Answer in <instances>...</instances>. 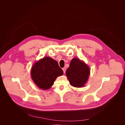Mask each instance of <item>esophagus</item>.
Wrapping results in <instances>:
<instances>
[{
  "label": "esophagus",
  "mask_w": 125,
  "mask_h": 125,
  "mask_svg": "<svg viewBox=\"0 0 125 125\" xmlns=\"http://www.w3.org/2000/svg\"><path fill=\"white\" fill-rule=\"evenodd\" d=\"M62 70H63V71L64 73L65 74V72H66V68H63L62 69Z\"/></svg>",
  "instance_id": "1"
}]
</instances>
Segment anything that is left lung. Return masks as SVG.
I'll use <instances>...</instances> for the list:
<instances>
[{
    "instance_id": "obj_1",
    "label": "left lung",
    "mask_w": 125,
    "mask_h": 125,
    "mask_svg": "<svg viewBox=\"0 0 125 125\" xmlns=\"http://www.w3.org/2000/svg\"><path fill=\"white\" fill-rule=\"evenodd\" d=\"M66 75L71 85L76 87H82L88 79L90 68L84 61L77 58H74L66 70Z\"/></svg>"
}]
</instances>
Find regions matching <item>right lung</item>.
<instances>
[{"label":"right lung","mask_w":125,"mask_h":125,"mask_svg":"<svg viewBox=\"0 0 125 125\" xmlns=\"http://www.w3.org/2000/svg\"><path fill=\"white\" fill-rule=\"evenodd\" d=\"M63 74L57 62L49 57H44L35 62L31 70L33 83L42 90L50 88L58 76Z\"/></svg>","instance_id":"add662e5"}]
</instances>
